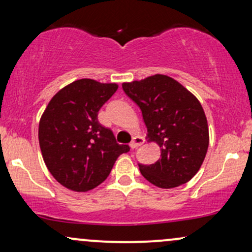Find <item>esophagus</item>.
<instances>
[{"instance_id": "obj_1", "label": "esophagus", "mask_w": 252, "mask_h": 252, "mask_svg": "<svg viewBox=\"0 0 252 252\" xmlns=\"http://www.w3.org/2000/svg\"><path fill=\"white\" fill-rule=\"evenodd\" d=\"M144 142V138L141 137V136H135V137H132V141L130 142V148L135 149L137 148V147H140L141 144H143Z\"/></svg>"}]
</instances>
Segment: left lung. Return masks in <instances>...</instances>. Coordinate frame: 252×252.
I'll use <instances>...</instances> for the list:
<instances>
[{
  "mask_svg": "<svg viewBox=\"0 0 252 252\" xmlns=\"http://www.w3.org/2000/svg\"><path fill=\"white\" fill-rule=\"evenodd\" d=\"M122 88L141 109L149 141L161 148L155 163H138L141 174L160 189L186 184L201 167L209 148V126L200 102L163 74L124 83Z\"/></svg>",
  "mask_w": 252,
  "mask_h": 252,
  "instance_id": "left-lung-1",
  "label": "left lung"
}]
</instances>
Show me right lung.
Segmentation results:
<instances>
[{
  "mask_svg": "<svg viewBox=\"0 0 252 252\" xmlns=\"http://www.w3.org/2000/svg\"><path fill=\"white\" fill-rule=\"evenodd\" d=\"M117 89V84L76 80L60 90L43 112L39 124L43 161L66 189L86 192L97 187L118 156L130 150L98 122V111Z\"/></svg>",
  "mask_w": 252,
  "mask_h": 252,
  "instance_id": "right-lung-1",
  "label": "right lung"
}]
</instances>
